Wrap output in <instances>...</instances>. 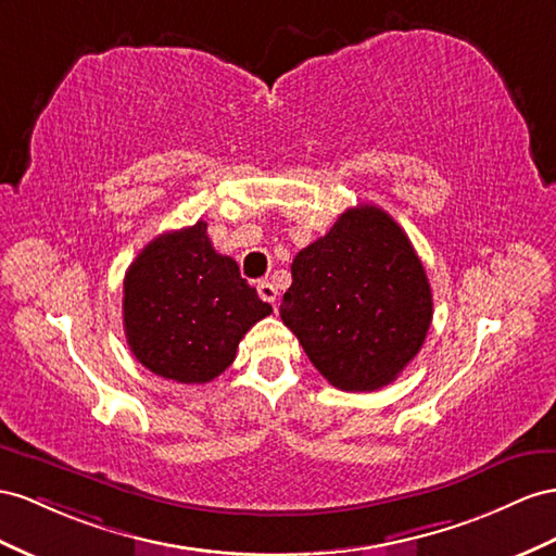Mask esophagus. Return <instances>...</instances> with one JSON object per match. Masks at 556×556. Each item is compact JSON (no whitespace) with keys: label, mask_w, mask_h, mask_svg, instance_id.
Listing matches in <instances>:
<instances>
[{"label":"esophagus","mask_w":556,"mask_h":556,"mask_svg":"<svg viewBox=\"0 0 556 556\" xmlns=\"http://www.w3.org/2000/svg\"><path fill=\"white\" fill-rule=\"evenodd\" d=\"M258 295L263 298V301L275 305V301H277V287H275L273 281H258Z\"/></svg>","instance_id":"obj_1"}]
</instances>
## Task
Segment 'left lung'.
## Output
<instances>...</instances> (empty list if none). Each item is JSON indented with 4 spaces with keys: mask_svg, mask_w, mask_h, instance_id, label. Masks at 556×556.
Segmentation results:
<instances>
[{
    "mask_svg": "<svg viewBox=\"0 0 556 556\" xmlns=\"http://www.w3.org/2000/svg\"><path fill=\"white\" fill-rule=\"evenodd\" d=\"M281 321L333 388L390 386L420 352L432 291L406 232L390 213L359 204L293 258Z\"/></svg>",
    "mask_w": 556,
    "mask_h": 556,
    "instance_id": "8db88e82",
    "label": "left lung"
}]
</instances>
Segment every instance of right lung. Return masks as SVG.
<instances>
[{"mask_svg":"<svg viewBox=\"0 0 556 556\" xmlns=\"http://www.w3.org/2000/svg\"><path fill=\"white\" fill-rule=\"evenodd\" d=\"M124 333L134 357L166 380L204 386L237 357L239 340L273 305L230 255L213 249L206 223L154 237L124 277Z\"/></svg>","mask_w":556,"mask_h":556,"instance_id":"obj_1","label":"right lung"}]
</instances>
